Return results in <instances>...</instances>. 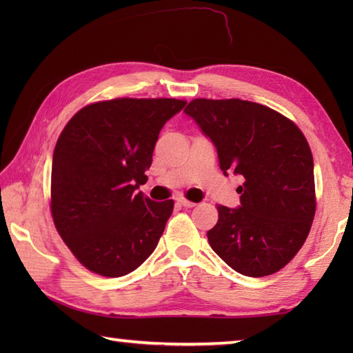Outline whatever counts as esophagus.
<instances>
[{
	"label": "esophagus",
	"instance_id": "esophagus-1",
	"mask_svg": "<svg viewBox=\"0 0 353 353\" xmlns=\"http://www.w3.org/2000/svg\"><path fill=\"white\" fill-rule=\"evenodd\" d=\"M177 203L185 206V208H194V206H196V203H194V201L186 200L185 197H179V199H177Z\"/></svg>",
	"mask_w": 353,
	"mask_h": 353
}]
</instances>
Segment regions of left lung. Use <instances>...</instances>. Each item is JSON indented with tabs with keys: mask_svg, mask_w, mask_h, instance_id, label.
<instances>
[{
	"mask_svg": "<svg viewBox=\"0 0 353 353\" xmlns=\"http://www.w3.org/2000/svg\"><path fill=\"white\" fill-rule=\"evenodd\" d=\"M185 114L212 141L224 174L244 177L241 205L216 208L212 250L244 276L279 272L301 250L316 214L308 141L291 119L253 101L196 99Z\"/></svg>",
	"mask_w": 353,
	"mask_h": 353,
	"instance_id": "obj_1",
	"label": "left lung"
}]
</instances>
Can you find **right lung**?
<instances>
[{
    "instance_id": "1",
    "label": "right lung",
    "mask_w": 353,
    "mask_h": 353,
    "mask_svg": "<svg viewBox=\"0 0 353 353\" xmlns=\"http://www.w3.org/2000/svg\"><path fill=\"white\" fill-rule=\"evenodd\" d=\"M176 99H115L80 109L52 154L51 215L91 272L119 277L156 249L174 201L137 192L147 182L159 132L185 108Z\"/></svg>"
}]
</instances>
